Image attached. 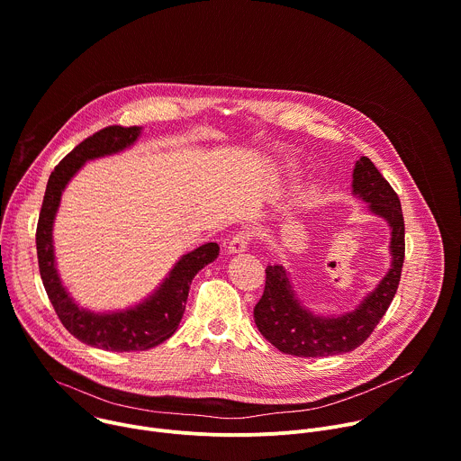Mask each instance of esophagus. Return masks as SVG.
I'll return each instance as SVG.
<instances>
[{"mask_svg": "<svg viewBox=\"0 0 461 461\" xmlns=\"http://www.w3.org/2000/svg\"><path fill=\"white\" fill-rule=\"evenodd\" d=\"M249 240H251V235H249L248 231H237V233L231 237V240L228 242L230 253H240V251H244V249L248 248Z\"/></svg>", "mask_w": 461, "mask_h": 461, "instance_id": "esophagus-1", "label": "esophagus"}]
</instances>
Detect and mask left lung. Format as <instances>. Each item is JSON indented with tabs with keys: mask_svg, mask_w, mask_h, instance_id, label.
<instances>
[{
	"mask_svg": "<svg viewBox=\"0 0 461 461\" xmlns=\"http://www.w3.org/2000/svg\"><path fill=\"white\" fill-rule=\"evenodd\" d=\"M352 185L354 193L368 203L370 212L390 224V270L354 312L341 317H317L299 304L283 267H268L265 292L253 308V319L258 332L283 354L326 357L357 348L370 338L398 292L405 260V221L400 196L366 157L356 162Z\"/></svg>",
	"mask_w": 461,
	"mask_h": 461,
	"instance_id": "8db88e82",
	"label": "left lung"
}]
</instances>
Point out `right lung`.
<instances>
[{
    "label": "right lung",
    "instance_id": "1",
    "mask_svg": "<svg viewBox=\"0 0 461 461\" xmlns=\"http://www.w3.org/2000/svg\"><path fill=\"white\" fill-rule=\"evenodd\" d=\"M139 135L140 127L137 125H109L80 142L50 173L36 228L40 276L58 319L78 341L111 352L148 350L169 339L185 310L193 277L219 255L217 242H208L189 251L176 262L169 277L148 301L125 312L93 313L75 304L65 292L54 268L52 249V222L61 191L86 160L118 153L133 144Z\"/></svg>",
    "mask_w": 461,
    "mask_h": 461
}]
</instances>
